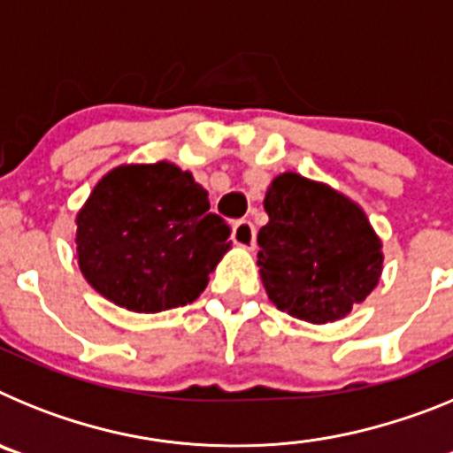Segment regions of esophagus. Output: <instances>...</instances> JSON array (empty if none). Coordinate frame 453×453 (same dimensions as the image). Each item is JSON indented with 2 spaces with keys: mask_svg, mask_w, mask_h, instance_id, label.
<instances>
[{
  "mask_svg": "<svg viewBox=\"0 0 453 453\" xmlns=\"http://www.w3.org/2000/svg\"><path fill=\"white\" fill-rule=\"evenodd\" d=\"M231 240L242 250H254L256 245V226L250 219H238L231 229Z\"/></svg>",
  "mask_w": 453,
  "mask_h": 453,
  "instance_id": "34e87169",
  "label": "esophagus"
}]
</instances>
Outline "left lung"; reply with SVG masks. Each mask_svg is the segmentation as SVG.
<instances>
[{"label": "left lung", "instance_id": "obj_1", "mask_svg": "<svg viewBox=\"0 0 453 453\" xmlns=\"http://www.w3.org/2000/svg\"><path fill=\"white\" fill-rule=\"evenodd\" d=\"M258 267L279 311L326 324L342 319L379 283L381 240L358 203L324 183L286 172L265 195Z\"/></svg>", "mask_w": 453, "mask_h": 453}]
</instances>
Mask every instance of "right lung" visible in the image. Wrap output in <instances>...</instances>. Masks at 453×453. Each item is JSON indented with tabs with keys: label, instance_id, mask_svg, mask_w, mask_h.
I'll use <instances>...</instances> for the list:
<instances>
[{
	"label": "right lung",
	"instance_id": "add662e5",
	"mask_svg": "<svg viewBox=\"0 0 453 453\" xmlns=\"http://www.w3.org/2000/svg\"><path fill=\"white\" fill-rule=\"evenodd\" d=\"M208 192L172 163L119 165L77 215L81 274L108 302L161 313L203 292L231 242Z\"/></svg>",
	"mask_w": 453,
	"mask_h": 453
}]
</instances>
